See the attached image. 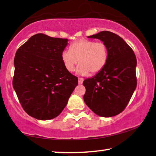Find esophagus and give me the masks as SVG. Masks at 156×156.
I'll return each mask as SVG.
<instances>
[{
	"instance_id": "34e87169",
	"label": "esophagus",
	"mask_w": 156,
	"mask_h": 156,
	"mask_svg": "<svg viewBox=\"0 0 156 156\" xmlns=\"http://www.w3.org/2000/svg\"><path fill=\"white\" fill-rule=\"evenodd\" d=\"M83 80H84V79H83V78H78V83H79V84H82Z\"/></svg>"
}]
</instances>
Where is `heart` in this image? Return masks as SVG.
<instances>
[{"label":"heart","mask_w":156,"mask_h":156,"mask_svg":"<svg viewBox=\"0 0 156 156\" xmlns=\"http://www.w3.org/2000/svg\"><path fill=\"white\" fill-rule=\"evenodd\" d=\"M62 61L69 72L74 71L76 66L80 75L98 73L107 63L108 51L104 42H95L87 39L74 41L69 46V50H64L61 55Z\"/></svg>","instance_id":"heart-1"}]
</instances>
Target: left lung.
Returning a JSON list of instances; mask_svg holds the SVG:
<instances>
[{"label":"left lung","instance_id":"left-lung-1","mask_svg":"<svg viewBox=\"0 0 156 156\" xmlns=\"http://www.w3.org/2000/svg\"><path fill=\"white\" fill-rule=\"evenodd\" d=\"M107 45L108 58L102 70L83 81V97L87 106L97 115L112 117L124 111L136 89V56L122 38L104 31L88 36Z\"/></svg>","mask_w":156,"mask_h":156}]
</instances>
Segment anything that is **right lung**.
I'll return each mask as SVG.
<instances>
[{
	"mask_svg": "<svg viewBox=\"0 0 156 156\" xmlns=\"http://www.w3.org/2000/svg\"><path fill=\"white\" fill-rule=\"evenodd\" d=\"M67 44L68 39L37 34L16 52L12 85L23 109L31 117L42 120L57 117L78 85V78L62 61Z\"/></svg>",
	"mask_w": 156,
	"mask_h": 156,
	"instance_id": "1",
	"label": "right lung"
}]
</instances>
